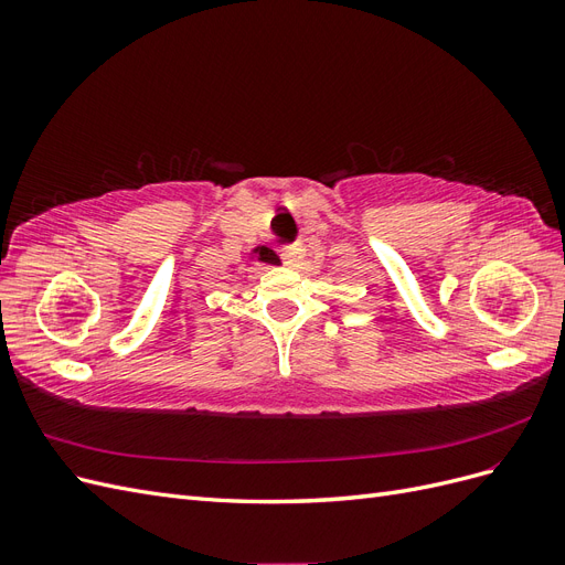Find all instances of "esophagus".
Instances as JSON below:
<instances>
[{
    "instance_id": "34e87169",
    "label": "esophagus",
    "mask_w": 565,
    "mask_h": 565,
    "mask_svg": "<svg viewBox=\"0 0 565 565\" xmlns=\"http://www.w3.org/2000/svg\"><path fill=\"white\" fill-rule=\"evenodd\" d=\"M303 254H306V249H303V245H301V243L285 245V247L280 249L282 262H285L287 266H292V268H297V266L303 262Z\"/></svg>"
}]
</instances>
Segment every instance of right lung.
I'll list each match as a JSON object with an SVG mask.
<instances>
[{
	"instance_id": "1",
	"label": "right lung",
	"mask_w": 565,
	"mask_h": 565,
	"mask_svg": "<svg viewBox=\"0 0 565 565\" xmlns=\"http://www.w3.org/2000/svg\"><path fill=\"white\" fill-rule=\"evenodd\" d=\"M256 254H259V262H266V264H278V256L273 254V249H268V247H259V249H256Z\"/></svg>"
}]
</instances>
